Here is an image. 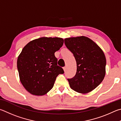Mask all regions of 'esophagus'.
Masks as SVG:
<instances>
[{
	"label": "esophagus",
	"mask_w": 121,
	"mask_h": 121,
	"mask_svg": "<svg viewBox=\"0 0 121 121\" xmlns=\"http://www.w3.org/2000/svg\"><path fill=\"white\" fill-rule=\"evenodd\" d=\"M63 69H64V72L66 71V67L65 66V67H63Z\"/></svg>",
	"instance_id": "obj_1"
}]
</instances>
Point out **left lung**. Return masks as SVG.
I'll return each mask as SVG.
<instances>
[{"label": "left lung", "mask_w": 121, "mask_h": 121, "mask_svg": "<svg viewBox=\"0 0 121 121\" xmlns=\"http://www.w3.org/2000/svg\"><path fill=\"white\" fill-rule=\"evenodd\" d=\"M64 43L77 62L75 75L67 79L71 88L82 94L92 91L105 76L106 59L103 50L85 36L66 38Z\"/></svg>", "instance_id": "8db88e82"}]
</instances>
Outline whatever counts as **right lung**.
<instances>
[{"mask_svg": "<svg viewBox=\"0 0 121 121\" xmlns=\"http://www.w3.org/2000/svg\"><path fill=\"white\" fill-rule=\"evenodd\" d=\"M63 43L62 38L43 37L32 40L23 48L17 67L20 81L27 92L38 96L46 95L57 76L64 73L55 56Z\"/></svg>", "mask_w": 121, "mask_h": 121, "instance_id": "add662e5", "label": "right lung"}]
</instances>
